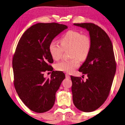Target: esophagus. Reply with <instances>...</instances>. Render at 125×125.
Listing matches in <instances>:
<instances>
[{
	"label": "esophagus",
	"mask_w": 125,
	"mask_h": 125,
	"mask_svg": "<svg viewBox=\"0 0 125 125\" xmlns=\"http://www.w3.org/2000/svg\"><path fill=\"white\" fill-rule=\"evenodd\" d=\"M65 77H66V78H68V79H69V78H70V75H68V74H65Z\"/></svg>",
	"instance_id": "1"
}]
</instances>
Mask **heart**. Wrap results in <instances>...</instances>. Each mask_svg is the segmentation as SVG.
<instances>
[{
	"label": "heart",
	"mask_w": 125,
	"mask_h": 125,
	"mask_svg": "<svg viewBox=\"0 0 125 125\" xmlns=\"http://www.w3.org/2000/svg\"><path fill=\"white\" fill-rule=\"evenodd\" d=\"M61 45L54 41L49 45V52L52 58L58 60L61 58L63 50L70 48L71 60L62 61L55 64L57 71L72 73L80 65L79 60L85 61L92 48V42L86 33H82L77 30H69L60 39Z\"/></svg>",
	"instance_id": "obj_1"
}]
</instances>
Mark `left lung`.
I'll list each match as a JSON object with an SVG mask.
<instances>
[{
    "instance_id": "left-lung-1",
    "label": "left lung",
    "mask_w": 125,
    "mask_h": 125,
    "mask_svg": "<svg viewBox=\"0 0 125 125\" xmlns=\"http://www.w3.org/2000/svg\"><path fill=\"white\" fill-rule=\"evenodd\" d=\"M86 29L92 42L88 58L79 69L86 74L85 82L81 77L71 76L73 101L78 109L92 112L98 109L109 95L116 72L113 46L104 30L93 23L74 24Z\"/></svg>"
}]
</instances>
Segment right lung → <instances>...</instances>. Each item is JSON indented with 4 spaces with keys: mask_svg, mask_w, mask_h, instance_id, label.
Masks as SVG:
<instances>
[{
    "mask_svg": "<svg viewBox=\"0 0 125 125\" xmlns=\"http://www.w3.org/2000/svg\"><path fill=\"white\" fill-rule=\"evenodd\" d=\"M67 28L56 22L37 23L25 31L16 46L12 58L14 86L24 104L35 113L52 108L56 93L65 78L64 73L53 71L49 45ZM49 71L52 76L46 79L44 73Z\"/></svg>",
    "mask_w": 125,
    "mask_h": 125,
    "instance_id": "1",
    "label": "right lung"
}]
</instances>
